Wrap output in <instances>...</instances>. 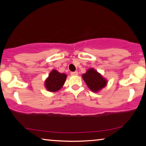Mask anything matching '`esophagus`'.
I'll use <instances>...</instances> for the list:
<instances>
[{"instance_id": "1", "label": "esophagus", "mask_w": 146, "mask_h": 146, "mask_svg": "<svg viewBox=\"0 0 146 146\" xmlns=\"http://www.w3.org/2000/svg\"><path fill=\"white\" fill-rule=\"evenodd\" d=\"M70 74L72 76H77L78 74V73L77 71H75V72H72L70 73Z\"/></svg>"}]
</instances>
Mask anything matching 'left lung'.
Instances as JSON below:
<instances>
[{"mask_svg": "<svg viewBox=\"0 0 146 146\" xmlns=\"http://www.w3.org/2000/svg\"><path fill=\"white\" fill-rule=\"evenodd\" d=\"M84 80L92 91L98 92L106 86L107 81L93 68L89 69L82 75Z\"/></svg>", "mask_w": 146, "mask_h": 146, "instance_id": "1", "label": "left lung"}]
</instances>
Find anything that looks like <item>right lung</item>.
<instances>
[{
	"label": "right lung",
	"instance_id": "1",
	"mask_svg": "<svg viewBox=\"0 0 146 146\" xmlns=\"http://www.w3.org/2000/svg\"><path fill=\"white\" fill-rule=\"evenodd\" d=\"M66 75L60 73L53 70L50 73L49 76L45 82V86L50 92H56L62 87L65 82Z\"/></svg>",
	"mask_w": 146,
	"mask_h": 146
}]
</instances>
